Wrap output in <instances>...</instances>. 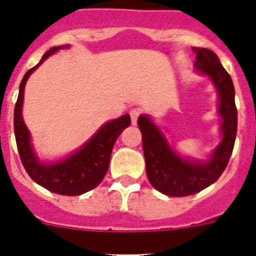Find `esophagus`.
Returning <instances> with one entry per match:
<instances>
[{
	"label": "esophagus",
	"mask_w": 256,
	"mask_h": 256,
	"mask_svg": "<svg viewBox=\"0 0 256 256\" xmlns=\"http://www.w3.org/2000/svg\"><path fill=\"white\" fill-rule=\"evenodd\" d=\"M140 116V108H132V112H130V118H132V124H136V120H138Z\"/></svg>",
	"instance_id": "esophagus-1"
}]
</instances>
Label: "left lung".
I'll return each mask as SVG.
<instances>
[{
	"label": "left lung",
	"mask_w": 256,
	"mask_h": 256,
	"mask_svg": "<svg viewBox=\"0 0 256 256\" xmlns=\"http://www.w3.org/2000/svg\"><path fill=\"white\" fill-rule=\"evenodd\" d=\"M195 68L211 78L219 94V114L222 116V142L207 162L182 160L171 150L160 130L148 116L138 118L142 132L146 174L152 186L168 196H187L206 188L222 175L234 148L238 128L235 88L218 56L208 49L194 48Z\"/></svg>",
	"instance_id": "8db88e82"
}]
</instances>
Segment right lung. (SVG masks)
<instances>
[{
	"label": "right lung",
	"mask_w": 256,
	"mask_h": 256,
	"mask_svg": "<svg viewBox=\"0 0 256 256\" xmlns=\"http://www.w3.org/2000/svg\"><path fill=\"white\" fill-rule=\"evenodd\" d=\"M62 48H68V46H57L46 52L40 64L28 70V73L22 78L17 104L14 108V134H16L18 154L30 178L52 192L74 196L96 188L102 182V179L108 172L110 156L116 138L124 128L130 126L132 120L128 114H124L120 118L104 124L88 144H84L73 156H68L61 162L45 164L38 160L30 144V132L22 120L21 110L24 104V90L30 74L49 56Z\"/></svg>",
	"instance_id": "1"
}]
</instances>
